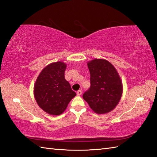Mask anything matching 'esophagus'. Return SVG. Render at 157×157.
Here are the masks:
<instances>
[{
    "label": "esophagus",
    "mask_w": 157,
    "mask_h": 157,
    "mask_svg": "<svg viewBox=\"0 0 157 157\" xmlns=\"http://www.w3.org/2000/svg\"><path fill=\"white\" fill-rule=\"evenodd\" d=\"M82 90H78V92H77V94H78V96H80L82 94Z\"/></svg>",
    "instance_id": "obj_1"
}]
</instances>
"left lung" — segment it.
I'll list each match as a JSON object with an SVG mask.
<instances>
[{"mask_svg": "<svg viewBox=\"0 0 157 157\" xmlns=\"http://www.w3.org/2000/svg\"><path fill=\"white\" fill-rule=\"evenodd\" d=\"M90 87L83 94L90 107L98 114L109 113L121 98L122 82L118 72L105 59H95L88 63Z\"/></svg>", "mask_w": 157, "mask_h": 157, "instance_id": "left-lung-1", "label": "left lung"}]
</instances>
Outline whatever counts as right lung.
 Returning <instances> with one entry per match:
<instances>
[{"instance_id":"1","label":"right lung","mask_w":157,"mask_h":157,"mask_svg":"<svg viewBox=\"0 0 157 157\" xmlns=\"http://www.w3.org/2000/svg\"><path fill=\"white\" fill-rule=\"evenodd\" d=\"M66 67L67 65L61 61L51 63L42 69L35 82L36 102L50 115H61L76 95L65 79Z\"/></svg>"}]
</instances>
